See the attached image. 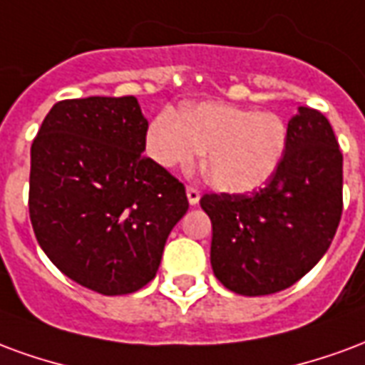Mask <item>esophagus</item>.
I'll return each instance as SVG.
<instances>
[{
    "label": "esophagus",
    "mask_w": 365,
    "mask_h": 365,
    "mask_svg": "<svg viewBox=\"0 0 365 365\" xmlns=\"http://www.w3.org/2000/svg\"><path fill=\"white\" fill-rule=\"evenodd\" d=\"M186 198H188V204H190V206H196V204L200 202V190L188 186V188H186Z\"/></svg>",
    "instance_id": "obj_1"
}]
</instances>
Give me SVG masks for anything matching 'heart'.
I'll list each match as a JSON object with an SVG mask.
<instances>
[{
    "label": "heart",
    "instance_id": "b5f03b06",
    "mask_svg": "<svg viewBox=\"0 0 365 365\" xmlns=\"http://www.w3.org/2000/svg\"><path fill=\"white\" fill-rule=\"evenodd\" d=\"M288 145L278 114L225 103H200L177 116L159 113L145 134V151L163 169H190L200 153L204 177L222 192L259 190L272 179Z\"/></svg>",
    "mask_w": 365,
    "mask_h": 365
}]
</instances>
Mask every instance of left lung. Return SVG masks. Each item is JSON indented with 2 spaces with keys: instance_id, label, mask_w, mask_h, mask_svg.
Listing matches in <instances>:
<instances>
[{
  "instance_id": "8db88e82",
  "label": "left lung",
  "mask_w": 365,
  "mask_h": 365,
  "mask_svg": "<svg viewBox=\"0 0 365 365\" xmlns=\"http://www.w3.org/2000/svg\"><path fill=\"white\" fill-rule=\"evenodd\" d=\"M212 220L210 262L239 295L294 286L323 259L342 215V153L323 114L299 106L288 122L278 171L252 194H204Z\"/></svg>"
}]
</instances>
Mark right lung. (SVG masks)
Segmentation results:
<instances>
[{"instance_id":"1","label":"right lung","mask_w":365,"mask_h":365,"mask_svg":"<svg viewBox=\"0 0 365 365\" xmlns=\"http://www.w3.org/2000/svg\"><path fill=\"white\" fill-rule=\"evenodd\" d=\"M135 97L56 103L31 148L29 212L36 241L68 278L103 295L155 278L188 210L182 182L143 155Z\"/></svg>"}]
</instances>
